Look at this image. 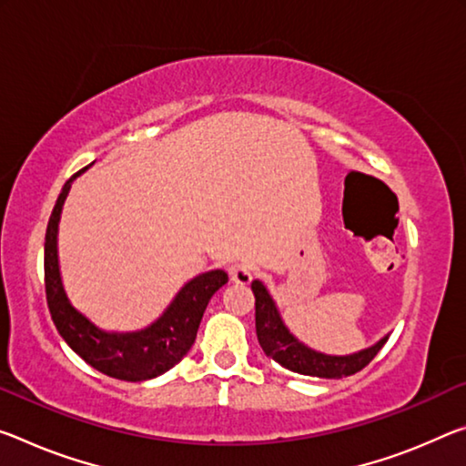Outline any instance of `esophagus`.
<instances>
[{
  "label": "esophagus",
  "mask_w": 466,
  "mask_h": 466,
  "mask_svg": "<svg viewBox=\"0 0 466 466\" xmlns=\"http://www.w3.org/2000/svg\"><path fill=\"white\" fill-rule=\"evenodd\" d=\"M230 279L236 284H248L253 279V271L247 263H234L230 268Z\"/></svg>",
  "instance_id": "esophagus-1"
}]
</instances>
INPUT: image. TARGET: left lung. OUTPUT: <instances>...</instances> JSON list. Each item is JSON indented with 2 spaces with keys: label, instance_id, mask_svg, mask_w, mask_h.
Returning a JSON list of instances; mask_svg holds the SVG:
<instances>
[{
  "label": "left lung",
  "instance_id": "1",
  "mask_svg": "<svg viewBox=\"0 0 466 466\" xmlns=\"http://www.w3.org/2000/svg\"><path fill=\"white\" fill-rule=\"evenodd\" d=\"M250 288L255 292L257 339H259L263 352L276 363L286 367L288 371L326 380L346 378V375L357 373L371 363L375 354L381 350V346L390 338V334H386L375 344L350 354H326L315 350L294 336L290 328L286 326L276 299L271 297L268 286L261 279H253Z\"/></svg>",
  "mask_w": 466,
  "mask_h": 466
}]
</instances>
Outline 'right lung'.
I'll return each instance as SVG.
<instances>
[{
  "label": "right lung",
  "instance_id": "obj_1",
  "mask_svg": "<svg viewBox=\"0 0 466 466\" xmlns=\"http://www.w3.org/2000/svg\"><path fill=\"white\" fill-rule=\"evenodd\" d=\"M93 166V164H91ZM85 172V169H83ZM64 184L51 211L46 234V292L47 307L57 331L66 344L85 363L109 378L124 381H147L166 373L187 357L195 344L203 313L213 294L228 282L224 269H211L188 279L157 319L135 331H107L80 313L66 294L57 255V232H60L62 209L72 182Z\"/></svg>",
  "mask_w": 466,
  "mask_h": 466
}]
</instances>
